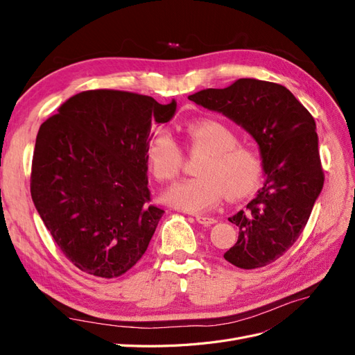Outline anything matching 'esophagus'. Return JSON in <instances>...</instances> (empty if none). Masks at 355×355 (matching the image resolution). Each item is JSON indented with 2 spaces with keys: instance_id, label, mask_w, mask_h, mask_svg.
<instances>
[{
  "instance_id": "34e87169",
  "label": "esophagus",
  "mask_w": 355,
  "mask_h": 355,
  "mask_svg": "<svg viewBox=\"0 0 355 355\" xmlns=\"http://www.w3.org/2000/svg\"><path fill=\"white\" fill-rule=\"evenodd\" d=\"M196 219H197V222H198V223L204 225V227H210V225H213V223H216V219H214V218H207V216H201V214H197V216H196Z\"/></svg>"
}]
</instances>
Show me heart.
Returning a JSON list of instances; mask_svg holds the SVG:
<instances>
[{"label":"heart","instance_id":"obj_1","mask_svg":"<svg viewBox=\"0 0 355 355\" xmlns=\"http://www.w3.org/2000/svg\"><path fill=\"white\" fill-rule=\"evenodd\" d=\"M184 139L191 155L201 154L194 168L197 178L168 188L163 196L167 204L202 213L216 206L223 196L239 201L253 194L262 178V157L254 146L239 142L232 127L218 120H200L184 127ZM146 161L153 176L164 184L179 175L184 157L171 135L159 132L148 142Z\"/></svg>","mask_w":355,"mask_h":355}]
</instances>
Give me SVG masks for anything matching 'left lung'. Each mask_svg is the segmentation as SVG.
<instances>
[{"label":"left lung","instance_id":"left-lung-1","mask_svg":"<svg viewBox=\"0 0 355 355\" xmlns=\"http://www.w3.org/2000/svg\"><path fill=\"white\" fill-rule=\"evenodd\" d=\"M243 125L259 145L266 180L257 196L228 220L239 240L223 254L241 270L272 263L304 232L324 184L315 121L284 85L256 78L188 96Z\"/></svg>","mask_w":355,"mask_h":355}]
</instances>
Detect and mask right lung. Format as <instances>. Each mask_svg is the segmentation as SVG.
Returning <instances> with one entry per match:
<instances>
[{"instance_id":"add662e5","label":"right lung","mask_w":355,"mask_h":355,"mask_svg":"<svg viewBox=\"0 0 355 355\" xmlns=\"http://www.w3.org/2000/svg\"><path fill=\"white\" fill-rule=\"evenodd\" d=\"M176 102L87 90L41 124L31 197L62 253L85 274H125L148 249L164 210L151 202L146 146Z\"/></svg>"}]
</instances>
